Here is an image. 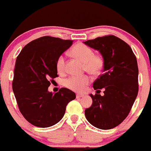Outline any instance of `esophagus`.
I'll return each instance as SVG.
<instances>
[{"label": "esophagus", "instance_id": "34e87169", "mask_svg": "<svg viewBox=\"0 0 151 151\" xmlns=\"http://www.w3.org/2000/svg\"><path fill=\"white\" fill-rule=\"evenodd\" d=\"M83 96H84V94H76V97H77V98H81V97H83Z\"/></svg>", "mask_w": 151, "mask_h": 151}]
</instances>
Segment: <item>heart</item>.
I'll return each instance as SVG.
<instances>
[{"instance_id": "1", "label": "heart", "mask_w": 151, "mask_h": 151, "mask_svg": "<svg viewBox=\"0 0 151 151\" xmlns=\"http://www.w3.org/2000/svg\"><path fill=\"white\" fill-rule=\"evenodd\" d=\"M70 54L84 63V69L94 75L100 73L104 68V60L99 55H95L94 50L83 43H78L71 49ZM57 70L63 73L65 70V57L64 55L59 56L56 62ZM91 81L88 76H73L65 81V86L75 91H82L86 85Z\"/></svg>"}]
</instances>
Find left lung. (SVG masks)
Masks as SVG:
<instances>
[{"label": "left lung", "mask_w": 151, "mask_h": 151, "mask_svg": "<svg viewBox=\"0 0 151 151\" xmlns=\"http://www.w3.org/2000/svg\"><path fill=\"white\" fill-rule=\"evenodd\" d=\"M84 43L98 50L104 60L103 73L93 83L97 93L90 94L93 103L85 110V116L94 127L110 129L128 116L137 96L136 56L126 42L113 35L88 40ZM102 88L105 91L101 96L99 94Z\"/></svg>", "instance_id": "obj_1"}]
</instances>
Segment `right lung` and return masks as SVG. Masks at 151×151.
Wrapping results in <instances>:
<instances>
[{
	"label": "right lung",
	"mask_w": 151,
	"mask_h": 151,
	"mask_svg": "<svg viewBox=\"0 0 151 151\" xmlns=\"http://www.w3.org/2000/svg\"><path fill=\"white\" fill-rule=\"evenodd\" d=\"M71 40L43 36L27 43L18 55L12 88L19 111L32 125L52 127L64 116L66 106L76 94L61 88L53 94L48 91L57 77L56 62L72 45Z\"/></svg>",
	"instance_id": "1"
}]
</instances>
